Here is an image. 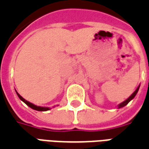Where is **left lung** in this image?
I'll list each match as a JSON object with an SVG mask.
<instances>
[{
    "label": "left lung",
    "instance_id": "obj_1",
    "mask_svg": "<svg viewBox=\"0 0 149 149\" xmlns=\"http://www.w3.org/2000/svg\"><path fill=\"white\" fill-rule=\"evenodd\" d=\"M139 88H140V85L138 86L137 88H136V90L134 91V93L132 94L131 96L128 97V99H126V100H125V101H123L122 103H120V104H118V109L123 108V107H125V105H126V104H128V102H129V101H131V100H132V99H133V98H134L135 97H136V93H138V90H139Z\"/></svg>",
    "mask_w": 149,
    "mask_h": 149
}]
</instances>
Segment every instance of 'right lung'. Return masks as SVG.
I'll return each mask as SVG.
<instances>
[{
    "instance_id": "1",
    "label": "right lung",
    "mask_w": 149,
    "mask_h": 149,
    "mask_svg": "<svg viewBox=\"0 0 149 149\" xmlns=\"http://www.w3.org/2000/svg\"><path fill=\"white\" fill-rule=\"evenodd\" d=\"M17 92V91H16ZM17 94L18 97L21 99L24 103H25L26 104H27L28 106L30 107L31 109H33L34 110H37V111H40V112H44V111H48V110L50 109V108H48V107H41V106H37V105H35V104H33L30 103V102H29L28 100H26L25 99H24L23 97H21L20 94L18 93L17 92Z\"/></svg>"
}]
</instances>
